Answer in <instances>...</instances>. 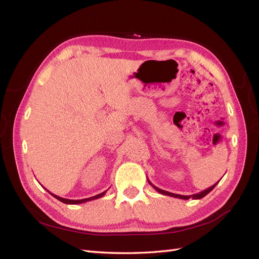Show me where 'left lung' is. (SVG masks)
<instances>
[{
  "instance_id": "obj_1",
  "label": "left lung",
  "mask_w": 259,
  "mask_h": 259,
  "mask_svg": "<svg viewBox=\"0 0 259 259\" xmlns=\"http://www.w3.org/2000/svg\"><path fill=\"white\" fill-rule=\"evenodd\" d=\"M148 183L150 184L154 189L158 191L159 193H162V194H165V195H169V197H173V198H177V199H183V200H188V199H190V198H192V199H194V200H198V199H202V198H204L205 195L207 194V193H209L211 190L214 189L215 188V186L219 183V182H217L215 185H213L211 187H209V188H207V189H205V190H203V191H201V192H199V193H195V194H192V195H182V194H176V193H171V192H168V191H165V190H162V189H160V188H158V187H155L154 185H152L151 183H150V180L148 179Z\"/></svg>"
}]
</instances>
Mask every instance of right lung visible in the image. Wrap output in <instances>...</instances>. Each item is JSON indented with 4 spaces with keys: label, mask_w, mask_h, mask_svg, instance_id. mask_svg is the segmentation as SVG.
Returning a JSON list of instances; mask_svg holds the SVG:
<instances>
[{
    "label": "right lung",
    "mask_w": 259,
    "mask_h": 259,
    "mask_svg": "<svg viewBox=\"0 0 259 259\" xmlns=\"http://www.w3.org/2000/svg\"><path fill=\"white\" fill-rule=\"evenodd\" d=\"M50 192V191H49ZM107 192V190L106 191H104V192H101V193H99V194H97V195H94V197H91V198H88V199H82V200H70V199H64V198H60V197H58V195H56V194H53L52 192H50L54 198H56L57 200H59L60 202H62V203H65V204H81V203H85V202H89V201H92V200H95V199H99V198H101V197H104L105 195V193Z\"/></svg>",
    "instance_id": "1"
}]
</instances>
